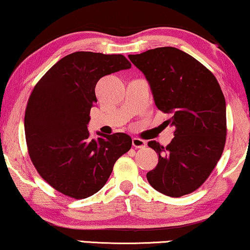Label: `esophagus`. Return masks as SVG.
I'll return each instance as SVG.
<instances>
[{"label": "esophagus", "mask_w": 250, "mask_h": 250, "mask_svg": "<svg viewBox=\"0 0 250 250\" xmlns=\"http://www.w3.org/2000/svg\"><path fill=\"white\" fill-rule=\"evenodd\" d=\"M132 146L135 148H145V147H146V141L140 139V138H133V139H132Z\"/></svg>", "instance_id": "34e87169"}]
</instances>
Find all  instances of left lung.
<instances>
[{"mask_svg":"<svg viewBox=\"0 0 250 250\" xmlns=\"http://www.w3.org/2000/svg\"><path fill=\"white\" fill-rule=\"evenodd\" d=\"M129 58L146 76L158 110L172 114L164 124L174 126L166 147L148 143L158 164L147 180L167 196L189 194L210 176L225 149L226 100L220 85L211 70L177 48H155Z\"/></svg>","mask_w":250,"mask_h":250,"instance_id":"left-lung-1","label":"left lung"}]
</instances>
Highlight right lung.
<instances>
[{"instance_id":"right-lung-1","label":"right lung","mask_w":250,"mask_h":250,"mask_svg":"<svg viewBox=\"0 0 250 250\" xmlns=\"http://www.w3.org/2000/svg\"><path fill=\"white\" fill-rule=\"evenodd\" d=\"M130 67L124 55L76 51L33 87L24 113L28 152L40 176L62 194L82 200L99 192L115 162L131 148L125 133L92 138L87 130L89 111L98 102L96 83Z\"/></svg>"}]
</instances>
